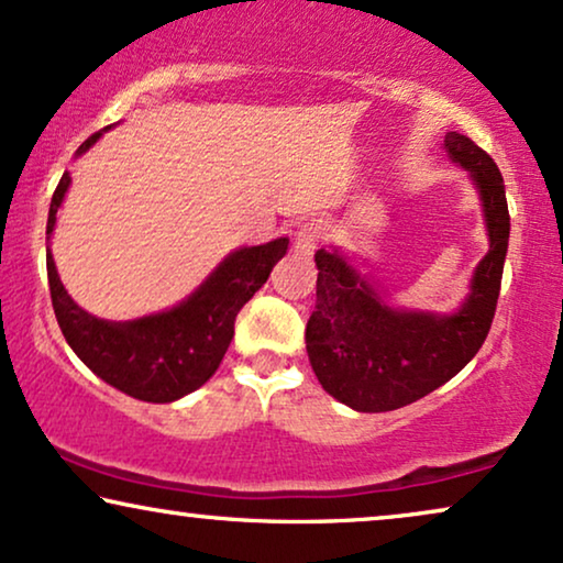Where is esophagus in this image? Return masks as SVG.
Segmentation results:
<instances>
[{"instance_id": "34e87169", "label": "esophagus", "mask_w": 563, "mask_h": 563, "mask_svg": "<svg viewBox=\"0 0 563 563\" xmlns=\"http://www.w3.org/2000/svg\"><path fill=\"white\" fill-rule=\"evenodd\" d=\"M323 235H325V228H323V222H320V219H308V222H302V224H299L297 235H295L297 253L312 255L318 251V245H320V240H323Z\"/></svg>"}]
</instances>
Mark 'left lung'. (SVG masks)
<instances>
[{"label": "left lung", "instance_id": "1", "mask_svg": "<svg viewBox=\"0 0 563 563\" xmlns=\"http://www.w3.org/2000/svg\"><path fill=\"white\" fill-rule=\"evenodd\" d=\"M444 150L471 173L488 230V253L473 274L463 308L452 316L393 310L339 251L316 253V310L305 344L323 390L354 411H396L429 396L478 354L492 328L509 243L505 180L494 159L465 134L448 131Z\"/></svg>", "mask_w": 563, "mask_h": 563}]
</instances>
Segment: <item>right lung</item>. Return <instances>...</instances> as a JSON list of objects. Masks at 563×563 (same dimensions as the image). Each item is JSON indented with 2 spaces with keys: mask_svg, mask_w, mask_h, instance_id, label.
<instances>
[{
  "mask_svg": "<svg viewBox=\"0 0 563 563\" xmlns=\"http://www.w3.org/2000/svg\"><path fill=\"white\" fill-rule=\"evenodd\" d=\"M98 139L100 131L85 139L77 155L90 150ZM69 184V173H64L51 199L46 235L54 232L56 211ZM287 245L289 240L279 238L266 245L240 247L178 308L131 323H108L79 308L58 279L54 255L46 247L51 305L67 344L95 375L131 398L170 404L201 388L214 375L235 335L238 312L264 287Z\"/></svg>",
  "mask_w": 563,
  "mask_h": 563,
  "instance_id": "1",
  "label": "right lung"
}]
</instances>
